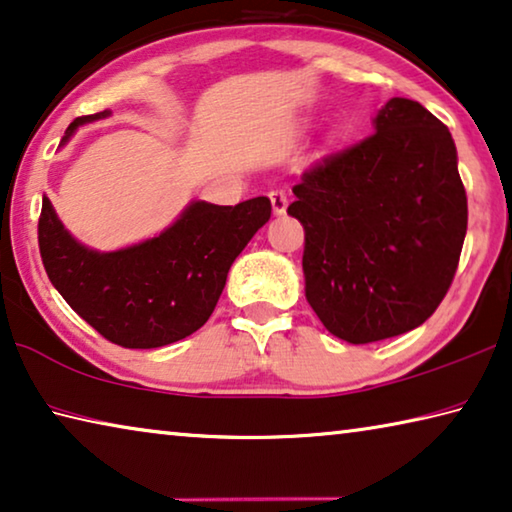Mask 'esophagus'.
I'll list each match as a JSON object with an SVG mask.
<instances>
[{
	"label": "esophagus",
	"instance_id": "obj_1",
	"mask_svg": "<svg viewBox=\"0 0 512 512\" xmlns=\"http://www.w3.org/2000/svg\"><path fill=\"white\" fill-rule=\"evenodd\" d=\"M270 201H272L274 215H283V212H286V208H288L286 192H283V190H272L270 192Z\"/></svg>",
	"mask_w": 512,
	"mask_h": 512
}]
</instances>
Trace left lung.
Returning a JSON list of instances; mask_svg holds the SVG:
<instances>
[{
  "label": "left lung",
  "instance_id": "1",
  "mask_svg": "<svg viewBox=\"0 0 512 512\" xmlns=\"http://www.w3.org/2000/svg\"><path fill=\"white\" fill-rule=\"evenodd\" d=\"M373 135L322 157L293 187L304 293L329 334L373 343L410 332L444 300L467 233V194L446 125L391 98Z\"/></svg>",
  "mask_w": 512,
  "mask_h": 512
}]
</instances>
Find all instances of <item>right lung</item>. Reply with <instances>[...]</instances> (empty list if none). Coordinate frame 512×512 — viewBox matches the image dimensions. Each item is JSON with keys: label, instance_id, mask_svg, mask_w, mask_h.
I'll return each mask as SVG.
<instances>
[{"label": "right lung", "instance_id": "1", "mask_svg": "<svg viewBox=\"0 0 512 512\" xmlns=\"http://www.w3.org/2000/svg\"><path fill=\"white\" fill-rule=\"evenodd\" d=\"M80 116L68 125L61 146L80 125L107 119ZM267 196L238 206L192 201L155 238L98 251L75 240L43 196L38 247L47 277L77 316L107 341L151 350L176 343L206 325L235 258L270 219Z\"/></svg>", "mask_w": 512, "mask_h": 512}]
</instances>
